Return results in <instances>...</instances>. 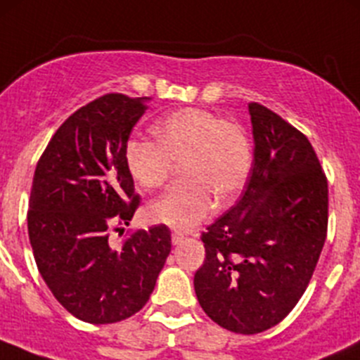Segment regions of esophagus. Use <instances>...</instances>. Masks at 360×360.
<instances>
[{
	"label": "esophagus",
	"instance_id": "obj_1",
	"mask_svg": "<svg viewBox=\"0 0 360 360\" xmlns=\"http://www.w3.org/2000/svg\"><path fill=\"white\" fill-rule=\"evenodd\" d=\"M184 240V235H181V233H172V244L174 245H177V244H181V242Z\"/></svg>",
	"mask_w": 360,
	"mask_h": 360
}]
</instances>
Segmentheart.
I'll return each mask as SVG.
<instances>
[{
    "instance_id": "1",
    "label": "heart",
    "mask_w": 360,
    "mask_h": 360,
    "mask_svg": "<svg viewBox=\"0 0 360 360\" xmlns=\"http://www.w3.org/2000/svg\"><path fill=\"white\" fill-rule=\"evenodd\" d=\"M157 143L130 137L125 163L134 179L146 190L162 186L183 162L177 184L151 202L148 214L155 223L188 231L202 223L216 207L244 188L250 170V146L240 125L216 112L184 108L153 127Z\"/></svg>"
}]
</instances>
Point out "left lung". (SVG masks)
<instances>
[{
    "mask_svg": "<svg viewBox=\"0 0 360 360\" xmlns=\"http://www.w3.org/2000/svg\"><path fill=\"white\" fill-rule=\"evenodd\" d=\"M254 160L237 203L202 233L198 303L238 335L277 326L307 291L328 235V179L304 134L249 104Z\"/></svg>",
    "mask_w": 360,
    "mask_h": 360,
    "instance_id": "left-lung-1",
    "label": "left lung"
}]
</instances>
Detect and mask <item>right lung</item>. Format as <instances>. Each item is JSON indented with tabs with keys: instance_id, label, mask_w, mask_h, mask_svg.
<instances>
[{
	"instance_id": "add662e5",
	"label": "right lung",
	"mask_w": 360,
	"mask_h": 360,
	"mask_svg": "<svg viewBox=\"0 0 360 360\" xmlns=\"http://www.w3.org/2000/svg\"><path fill=\"white\" fill-rule=\"evenodd\" d=\"M148 101L106 94L79 108L34 170L27 231L36 264L56 300L90 324L139 311L172 245L165 224L136 231L120 248L110 242L111 228L129 224L139 207L125 144Z\"/></svg>"
}]
</instances>
